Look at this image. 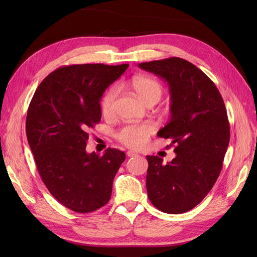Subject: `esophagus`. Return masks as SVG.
I'll use <instances>...</instances> for the list:
<instances>
[{"mask_svg":"<svg viewBox=\"0 0 257 257\" xmlns=\"http://www.w3.org/2000/svg\"><path fill=\"white\" fill-rule=\"evenodd\" d=\"M126 155L128 158H134V157H138V154L135 153L134 151H127L126 152Z\"/></svg>","mask_w":257,"mask_h":257,"instance_id":"esophagus-1","label":"esophagus"}]
</instances>
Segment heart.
<instances>
[{
  "label": "heart",
  "mask_w": 257,
  "mask_h": 257,
  "mask_svg": "<svg viewBox=\"0 0 257 257\" xmlns=\"http://www.w3.org/2000/svg\"><path fill=\"white\" fill-rule=\"evenodd\" d=\"M130 88L142 102L149 106L157 104L163 95V87L159 81L149 77L136 76L130 81ZM118 97L116 88H110L100 100V110L105 118H112L114 115V104ZM153 133V127L149 123L130 124L123 126L118 133L116 139L131 149H141Z\"/></svg>",
  "instance_id": "obj_1"
}]
</instances>
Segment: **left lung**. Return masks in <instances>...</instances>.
Instances as JSON below:
<instances>
[{
    "instance_id": "8db88e82",
    "label": "left lung",
    "mask_w": 257,
    "mask_h": 257,
    "mask_svg": "<svg viewBox=\"0 0 257 257\" xmlns=\"http://www.w3.org/2000/svg\"><path fill=\"white\" fill-rule=\"evenodd\" d=\"M139 67L169 85L170 119L158 136L172 139L176 158L167 164L147 155V192L154 207L178 214L197 206L212 189L229 144V122L214 82L180 58L145 62Z\"/></svg>"
}]
</instances>
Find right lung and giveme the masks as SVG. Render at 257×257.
Instances as JSON below:
<instances>
[{"mask_svg":"<svg viewBox=\"0 0 257 257\" xmlns=\"http://www.w3.org/2000/svg\"><path fill=\"white\" fill-rule=\"evenodd\" d=\"M128 64L61 66L38 85L26 131L38 173L51 195L66 208L88 213L110 199L112 182L125 153L108 148L87 153L89 130L102 118L104 91Z\"/></svg>","mask_w":257,"mask_h":257,"instance_id":"add662e5","label":"right lung"}]
</instances>
